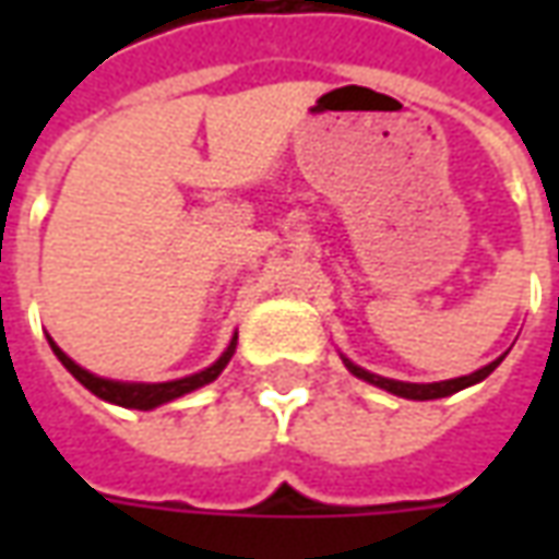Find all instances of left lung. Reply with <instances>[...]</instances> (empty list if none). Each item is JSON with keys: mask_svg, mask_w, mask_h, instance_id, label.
I'll return each instance as SVG.
<instances>
[{"mask_svg": "<svg viewBox=\"0 0 559 559\" xmlns=\"http://www.w3.org/2000/svg\"><path fill=\"white\" fill-rule=\"evenodd\" d=\"M341 359H344V365H347V371H350L353 377H359V380L371 383V386L386 389V392L399 395V399L433 401V399H449V395H455V392H461V389L476 386V383H481V380L491 374L497 365L503 362L506 353L500 356V359H493V362H488L485 368H479V371H473V374L455 377V380H440V383H404V380H389V377H380V374H371V371H365L362 365L350 362L347 356H341Z\"/></svg>", "mask_w": 559, "mask_h": 559, "instance_id": "obj_1", "label": "left lung"}]
</instances>
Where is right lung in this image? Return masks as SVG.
<instances>
[{
  "mask_svg": "<svg viewBox=\"0 0 559 559\" xmlns=\"http://www.w3.org/2000/svg\"><path fill=\"white\" fill-rule=\"evenodd\" d=\"M47 341H50V350L56 353V359L66 365L68 371H71V377L90 389L95 399L107 401V404H116V407H126V411H155V407L167 404V401L182 399L188 392H194V389L206 386L212 380H218V374L227 368V362L233 359V353H236V341H239V335L233 332L227 350L221 353L218 359L209 365V368L197 371V374L179 377V380H167V383H128V380H110V377L92 374L83 365L74 362L50 335H47Z\"/></svg>",
  "mask_w": 559,
  "mask_h": 559,
  "instance_id": "1",
  "label": "right lung"
}]
</instances>
